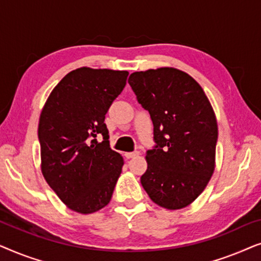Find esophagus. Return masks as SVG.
Returning a JSON list of instances; mask_svg holds the SVG:
<instances>
[{
  "instance_id": "1",
  "label": "esophagus",
  "mask_w": 261,
  "mask_h": 261,
  "mask_svg": "<svg viewBox=\"0 0 261 261\" xmlns=\"http://www.w3.org/2000/svg\"><path fill=\"white\" fill-rule=\"evenodd\" d=\"M139 155V152H129V153H126L124 156H126L127 159H130V158H135V156Z\"/></svg>"
}]
</instances>
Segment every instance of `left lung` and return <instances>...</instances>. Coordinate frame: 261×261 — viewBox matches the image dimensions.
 Segmentation results:
<instances>
[{"instance_id":"left-lung-1","label":"left lung","mask_w":261,"mask_h":261,"mask_svg":"<svg viewBox=\"0 0 261 261\" xmlns=\"http://www.w3.org/2000/svg\"><path fill=\"white\" fill-rule=\"evenodd\" d=\"M128 83L154 127L156 146L146 154L142 188L162 208L183 209L202 194L215 170L213 107L201 85L174 67L133 72Z\"/></svg>"}]
</instances>
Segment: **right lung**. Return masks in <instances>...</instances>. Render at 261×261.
Listing matches in <instances>:
<instances>
[{
    "label": "right lung",
    "mask_w": 261,
    "mask_h": 261,
    "mask_svg": "<svg viewBox=\"0 0 261 261\" xmlns=\"http://www.w3.org/2000/svg\"><path fill=\"white\" fill-rule=\"evenodd\" d=\"M128 71H71L42 107L38 135L41 172L67 208L92 214L108 204L123 166L109 145L106 114L123 90ZM97 135L103 140L98 143Z\"/></svg>",
    "instance_id": "right-lung-1"
}]
</instances>
